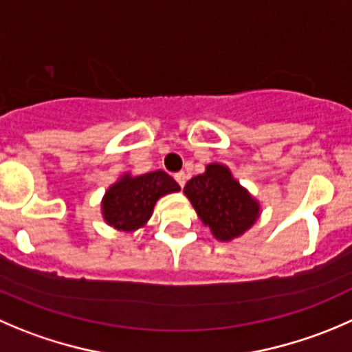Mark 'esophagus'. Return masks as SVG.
<instances>
[{"label":"esophagus","mask_w":352,"mask_h":352,"mask_svg":"<svg viewBox=\"0 0 352 352\" xmlns=\"http://www.w3.org/2000/svg\"><path fill=\"white\" fill-rule=\"evenodd\" d=\"M175 180H177V184H179L180 187H184V184H186V180H187V175L184 172H179V173H175Z\"/></svg>","instance_id":"esophagus-1"}]
</instances>
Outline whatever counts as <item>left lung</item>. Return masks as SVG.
Masks as SVG:
<instances>
[{"mask_svg":"<svg viewBox=\"0 0 352 352\" xmlns=\"http://www.w3.org/2000/svg\"><path fill=\"white\" fill-rule=\"evenodd\" d=\"M184 194L218 241L227 242L242 235L261 214L258 201L221 163L206 165L204 173L192 177L186 184Z\"/></svg>","mask_w":352,"mask_h":352,"instance_id":"8db88e82","label":"left lung"}]
</instances>
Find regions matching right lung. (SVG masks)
Returning <instances> with one entry per match:
<instances>
[{
  "mask_svg": "<svg viewBox=\"0 0 352 352\" xmlns=\"http://www.w3.org/2000/svg\"><path fill=\"white\" fill-rule=\"evenodd\" d=\"M180 190V186L163 170L132 175L124 173L108 187L101 201V213L110 227L134 232L151 218L160 197Z\"/></svg>",
  "mask_w": 352,
  "mask_h": 352,
  "instance_id": "right-lung-1",
  "label": "right lung"
}]
</instances>
